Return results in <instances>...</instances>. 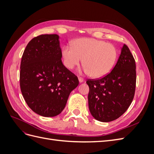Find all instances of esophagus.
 <instances>
[{
  "label": "esophagus",
  "mask_w": 154,
  "mask_h": 154,
  "mask_svg": "<svg viewBox=\"0 0 154 154\" xmlns=\"http://www.w3.org/2000/svg\"><path fill=\"white\" fill-rule=\"evenodd\" d=\"M78 80H79L80 83H82L83 82V78L82 77H78Z\"/></svg>",
  "instance_id": "obj_1"
}]
</instances>
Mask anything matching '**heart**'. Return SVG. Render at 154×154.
Returning <instances> with one entry per match:
<instances>
[{
    "instance_id": "1",
    "label": "heart",
    "mask_w": 154,
    "mask_h": 154,
    "mask_svg": "<svg viewBox=\"0 0 154 154\" xmlns=\"http://www.w3.org/2000/svg\"><path fill=\"white\" fill-rule=\"evenodd\" d=\"M71 47L62 49L63 63L67 69L78 66L83 58V71L93 78H100L108 74L116 63L118 51L115 46L103 40L79 38L73 41Z\"/></svg>"
}]
</instances>
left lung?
I'll return each instance as SVG.
<instances>
[{
    "instance_id": "8db88e82",
    "label": "left lung",
    "mask_w": 154,
    "mask_h": 154,
    "mask_svg": "<svg viewBox=\"0 0 154 154\" xmlns=\"http://www.w3.org/2000/svg\"><path fill=\"white\" fill-rule=\"evenodd\" d=\"M136 62L124 44L112 71L97 79H88V108L92 116L101 122L119 118L134 99L136 85Z\"/></svg>"
}]
</instances>
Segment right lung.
<instances>
[{
  "label": "right lung",
  "mask_w": 154,
  "mask_h": 154,
  "mask_svg": "<svg viewBox=\"0 0 154 154\" xmlns=\"http://www.w3.org/2000/svg\"><path fill=\"white\" fill-rule=\"evenodd\" d=\"M57 35H40L27 44L20 63V86L29 108L44 117L62 112L78 77L63 66Z\"/></svg>",
  "instance_id": "obj_1"
}]
</instances>
